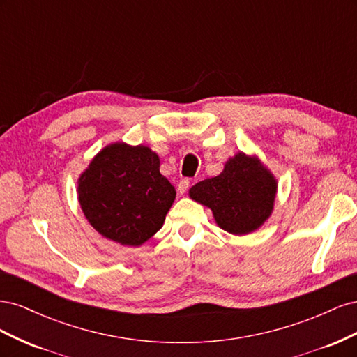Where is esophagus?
<instances>
[{
    "instance_id": "obj_1",
    "label": "esophagus",
    "mask_w": 357,
    "mask_h": 357,
    "mask_svg": "<svg viewBox=\"0 0 357 357\" xmlns=\"http://www.w3.org/2000/svg\"><path fill=\"white\" fill-rule=\"evenodd\" d=\"M189 185H190V181H189V178H181L180 181H178V185H177V189H178V192L181 193H185L188 189H189Z\"/></svg>"
}]
</instances>
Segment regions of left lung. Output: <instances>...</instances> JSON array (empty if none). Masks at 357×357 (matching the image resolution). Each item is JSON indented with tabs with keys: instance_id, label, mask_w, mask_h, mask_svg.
<instances>
[{
	"instance_id": "8db88e82",
	"label": "left lung",
	"mask_w": 357,
	"mask_h": 357,
	"mask_svg": "<svg viewBox=\"0 0 357 357\" xmlns=\"http://www.w3.org/2000/svg\"><path fill=\"white\" fill-rule=\"evenodd\" d=\"M159 156L146 146L104 147L79 178V202L102 236L142 245L162 228L176 189L159 172Z\"/></svg>"
}]
</instances>
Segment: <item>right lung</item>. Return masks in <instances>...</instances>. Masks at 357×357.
<instances>
[{"mask_svg": "<svg viewBox=\"0 0 357 357\" xmlns=\"http://www.w3.org/2000/svg\"><path fill=\"white\" fill-rule=\"evenodd\" d=\"M277 181L257 158L236 153L219 176L192 186L189 195L211 208L215 223L235 235L256 231L271 215Z\"/></svg>", "mask_w": 357, "mask_h": 357, "instance_id": "right-lung-1", "label": "right lung"}]
</instances>
